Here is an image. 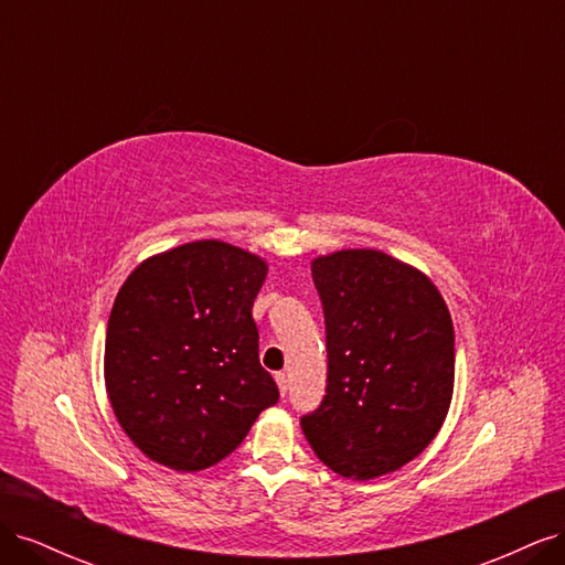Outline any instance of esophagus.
<instances>
[{"instance_id":"obj_1","label":"esophagus","mask_w":565,"mask_h":565,"mask_svg":"<svg viewBox=\"0 0 565 565\" xmlns=\"http://www.w3.org/2000/svg\"><path fill=\"white\" fill-rule=\"evenodd\" d=\"M276 382H278V388H280V393H282V396H285L287 388H289V377H287V372H278V374H276Z\"/></svg>"}]
</instances>
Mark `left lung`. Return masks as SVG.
<instances>
[{
    "mask_svg": "<svg viewBox=\"0 0 565 565\" xmlns=\"http://www.w3.org/2000/svg\"><path fill=\"white\" fill-rule=\"evenodd\" d=\"M328 341V386L301 417L334 473L370 481L413 461L446 422L455 330L422 270L377 249H341L311 264Z\"/></svg>",
    "mask_w": 565,
    "mask_h": 565,
    "instance_id": "8db88e82",
    "label": "left lung"
}]
</instances>
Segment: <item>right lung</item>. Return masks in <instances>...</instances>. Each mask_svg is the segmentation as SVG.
<instances>
[{
	"label": "right lung",
	"mask_w": 565,
	"mask_h": 565,
	"mask_svg": "<svg viewBox=\"0 0 565 565\" xmlns=\"http://www.w3.org/2000/svg\"><path fill=\"white\" fill-rule=\"evenodd\" d=\"M266 270L256 254L198 241L150 256L117 292L106 332L108 398L134 446L158 465H216L278 403L252 318Z\"/></svg>",
	"instance_id": "right-lung-1"
}]
</instances>
